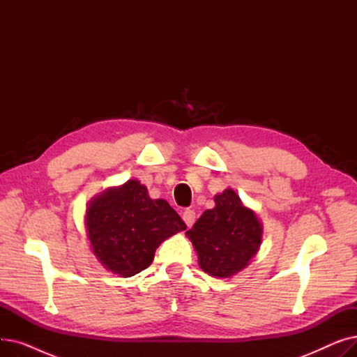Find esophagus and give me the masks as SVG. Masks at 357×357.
Returning a JSON list of instances; mask_svg holds the SVG:
<instances>
[{
  "label": "esophagus",
  "mask_w": 357,
  "mask_h": 357,
  "mask_svg": "<svg viewBox=\"0 0 357 357\" xmlns=\"http://www.w3.org/2000/svg\"><path fill=\"white\" fill-rule=\"evenodd\" d=\"M182 218H183L186 226L192 227V224L195 222V213L192 210H185L183 214H182Z\"/></svg>",
  "instance_id": "obj_1"
}]
</instances>
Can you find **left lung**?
<instances>
[{
    "instance_id": "8db88e82",
    "label": "left lung",
    "mask_w": 357,
    "mask_h": 357,
    "mask_svg": "<svg viewBox=\"0 0 357 357\" xmlns=\"http://www.w3.org/2000/svg\"><path fill=\"white\" fill-rule=\"evenodd\" d=\"M215 207L204 211L186 231L198 253L201 269L214 278H230L245 269L257 253L264 227L253 210L233 190L214 197Z\"/></svg>"
}]
</instances>
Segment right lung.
Masks as SVG:
<instances>
[{"instance_id": "add662e5", "label": "right lung", "mask_w": 357, "mask_h": 357, "mask_svg": "<svg viewBox=\"0 0 357 357\" xmlns=\"http://www.w3.org/2000/svg\"><path fill=\"white\" fill-rule=\"evenodd\" d=\"M85 227L101 265L123 278L149 268L160 243L186 229L167 201L150 198L137 179L93 198L88 204Z\"/></svg>"}]
</instances>
